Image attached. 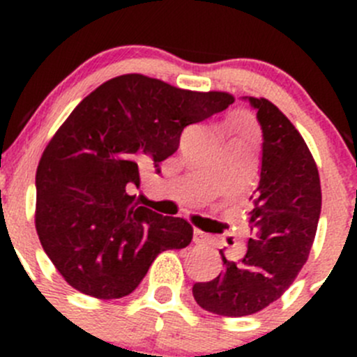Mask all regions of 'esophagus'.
Segmentation results:
<instances>
[{
	"mask_svg": "<svg viewBox=\"0 0 357 357\" xmlns=\"http://www.w3.org/2000/svg\"><path fill=\"white\" fill-rule=\"evenodd\" d=\"M193 242H195L197 245H207L208 236L205 235L204 231H200V229H195V231H193Z\"/></svg>",
	"mask_w": 357,
	"mask_h": 357,
	"instance_id": "34e87169",
	"label": "esophagus"
}]
</instances>
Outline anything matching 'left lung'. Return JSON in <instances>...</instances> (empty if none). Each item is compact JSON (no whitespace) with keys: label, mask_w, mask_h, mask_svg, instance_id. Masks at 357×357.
Wrapping results in <instances>:
<instances>
[{"label":"left lung","mask_w":357,"mask_h":357,"mask_svg":"<svg viewBox=\"0 0 357 357\" xmlns=\"http://www.w3.org/2000/svg\"><path fill=\"white\" fill-rule=\"evenodd\" d=\"M262 129L259 186L250 197V238L238 261L222 257V271L195 283L202 309L219 316L254 314L278 301L305 264L318 229L321 185L301 132L266 98L243 96Z\"/></svg>","instance_id":"8db88e82"}]
</instances>
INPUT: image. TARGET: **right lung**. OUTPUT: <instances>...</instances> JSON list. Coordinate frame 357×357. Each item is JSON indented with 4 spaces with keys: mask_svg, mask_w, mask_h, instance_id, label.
I'll return each instance as SVG.
<instances>
[{
    "mask_svg": "<svg viewBox=\"0 0 357 357\" xmlns=\"http://www.w3.org/2000/svg\"><path fill=\"white\" fill-rule=\"evenodd\" d=\"M233 102L229 93L126 74L72 110L36 172V231L68 285L103 301L121 298L160 252L190 245L192 225L139 205L135 190L142 169L160 172L186 126Z\"/></svg>",
    "mask_w": 357,
    "mask_h": 357,
    "instance_id": "1",
    "label": "right lung"
}]
</instances>
